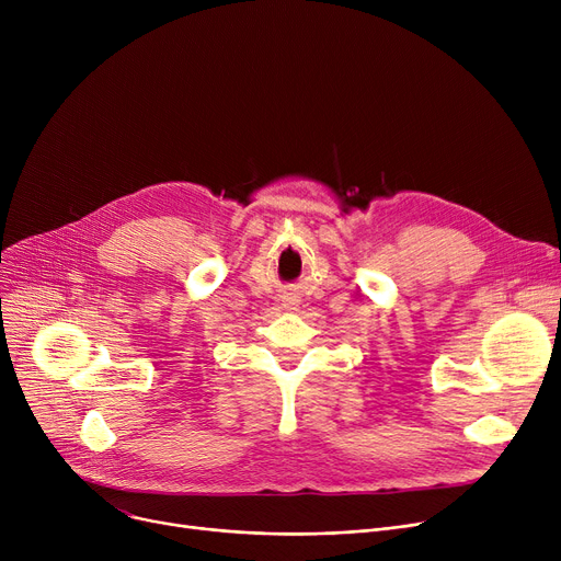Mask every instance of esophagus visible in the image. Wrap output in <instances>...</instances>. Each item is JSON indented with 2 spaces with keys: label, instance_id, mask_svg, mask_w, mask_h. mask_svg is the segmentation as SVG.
Wrapping results in <instances>:
<instances>
[{
  "label": "esophagus",
  "instance_id": "1",
  "mask_svg": "<svg viewBox=\"0 0 561 561\" xmlns=\"http://www.w3.org/2000/svg\"><path fill=\"white\" fill-rule=\"evenodd\" d=\"M288 307H290V309H296V302H293V300H290V302H288Z\"/></svg>",
  "mask_w": 561,
  "mask_h": 561
}]
</instances>
